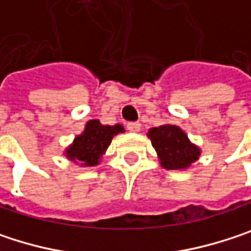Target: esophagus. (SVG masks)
Instances as JSON below:
<instances>
[{
    "label": "esophagus",
    "instance_id": "34e87169",
    "mask_svg": "<svg viewBox=\"0 0 251 251\" xmlns=\"http://www.w3.org/2000/svg\"><path fill=\"white\" fill-rule=\"evenodd\" d=\"M127 130L129 132H139L141 130V124L139 122H133V124H127Z\"/></svg>",
    "mask_w": 251,
    "mask_h": 251
}]
</instances>
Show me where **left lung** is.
<instances>
[{
	"label": "left lung",
	"instance_id": "8db88e82",
	"mask_svg": "<svg viewBox=\"0 0 251 251\" xmlns=\"http://www.w3.org/2000/svg\"><path fill=\"white\" fill-rule=\"evenodd\" d=\"M147 135L158 154L161 167L167 170L187 169L201 155V148L192 144L178 126L163 125L151 127Z\"/></svg>",
	"mask_w": 251,
	"mask_h": 251
}]
</instances>
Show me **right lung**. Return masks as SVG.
I'll use <instances>...</instances> for the list:
<instances>
[{
  "label": "right lung",
  "instance_id": "obj_1",
  "mask_svg": "<svg viewBox=\"0 0 251 251\" xmlns=\"http://www.w3.org/2000/svg\"><path fill=\"white\" fill-rule=\"evenodd\" d=\"M122 125H101L100 121H88L81 135L75 136L74 142L65 150V155L81 166L93 167L100 163V158L106 152L115 135L122 133Z\"/></svg>",
  "mask_w": 251,
  "mask_h": 251
}]
</instances>
